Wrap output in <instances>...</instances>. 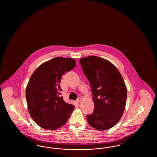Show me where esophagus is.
<instances>
[{
  "label": "esophagus",
  "mask_w": 157,
  "mask_h": 157,
  "mask_svg": "<svg viewBox=\"0 0 157 157\" xmlns=\"http://www.w3.org/2000/svg\"><path fill=\"white\" fill-rule=\"evenodd\" d=\"M81 101V98H80V97H79L78 98V100H77V101H76V102H77V103H79Z\"/></svg>",
  "instance_id": "obj_1"
}]
</instances>
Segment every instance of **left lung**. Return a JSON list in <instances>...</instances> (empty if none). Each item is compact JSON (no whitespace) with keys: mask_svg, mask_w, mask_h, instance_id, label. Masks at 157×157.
<instances>
[{"mask_svg":"<svg viewBox=\"0 0 157 157\" xmlns=\"http://www.w3.org/2000/svg\"><path fill=\"white\" fill-rule=\"evenodd\" d=\"M90 84L94 109L87 120L98 131L111 128L121 119L125 107L127 87L123 76L109 61L90 56L79 60Z\"/></svg>","mask_w":157,"mask_h":157,"instance_id":"1","label":"left lung"}]
</instances>
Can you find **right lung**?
<instances>
[{"instance_id": "right-lung-1", "label": "right lung", "mask_w": 157, "mask_h": 157, "mask_svg": "<svg viewBox=\"0 0 157 157\" xmlns=\"http://www.w3.org/2000/svg\"><path fill=\"white\" fill-rule=\"evenodd\" d=\"M76 65L72 58L57 57L41 64L30 77L26 89L29 112L38 125L55 130L62 127L70 116L74 105L60 96L62 75Z\"/></svg>"}]
</instances>
